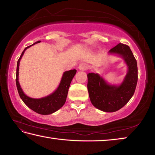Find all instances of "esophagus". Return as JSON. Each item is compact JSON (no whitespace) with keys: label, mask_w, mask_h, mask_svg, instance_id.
Instances as JSON below:
<instances>
[{"label":"esophagus","mask_w":155,"mask_h":155,"mask_svg":"<svg viewBox=\"0 0 155 155\" xmlns=\"http://www.w3.org/2000/svg\"><path fill=\"white\" fill-rule=\"evenodd\" d=\"M88 68V65L85 63H82L78 65V69L81 70H86Z\"/></svg>","instance_id":"34e87169"}]
</instances>
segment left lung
<instances>
[{
  "label": "left lung",
  "instance_id": "obj_1",
  "mask_svg": "<svg viewBox=\"0 0 155 155\" xmlns=\"http://www.w3.org/2000/svg\"><path fill=\"white\" fill-rule=\"evenodd\" d=\"M124 59L128 72L120 85L107 83L95 73L87 74V90L91 103L97 109L105 112H115L122 108L132 98L137 83V64L129 46L120 43L109 51Z\"/></svg>",
  "mask_w": 155,
  "mask_h": 155
}]
</instances>
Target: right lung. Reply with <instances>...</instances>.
Here are the masks:
<instances>
[{"label": "right lung", "instance_id": "1", "mask_svg": "<svg viewBox=\"0 0 155 155\" xmlns=\"http://www.w3.org/2000/svg\"><path fill=\"white\" fill-rule=\"evenodd\" d=\"M40 42V41H37V42L33 44L32 45L27 46V48L24 49V51L22 52L20 57L19 59L17 62V69H16V78H15V82H16L17 90L19 94L20 97L25 104L28 107H29L31 109H32L38 114L41 115H48L51 114L52 113L57 111L60 108L64 106V104L66 101V98L68 96V89L71 83L73 77H74L77 72L76 70H71L69 71H66L64 73L63 77L61 78V82L57 87V90L53 93L50 94L46 97L41 98H32L27 96L23 92V91L21 88L19 81H18V71H19V65L20 61L23 54L25 53V51L28 48H29L31 46L34 45L37 43Z\"/></svg>", "mask_w": 155, "mask_h": 155}]
</instances>
